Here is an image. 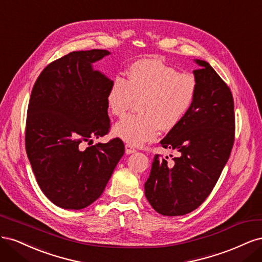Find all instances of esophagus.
<instances>
[{"label":"esophagus","mask_w":262,"mask_h":262,"mask_svg":"<svg viewBox=\"0 0 262 262\" xmlns=\"http://www.w3.org/2000/svg\"><path fill=\"white\" fill-rule=\"evenodd\" d=\"M134 152H137V149L134 148L132 145H130V144H126L125 145V153L126 154H132Z\"/></svg>","instance_id":"esophagus-1"}]
</instances>
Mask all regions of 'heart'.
<instances>
[{"label":"heart","mask_w":262,"mask_h":262,"mask_svg":"<svg viewBox=\"0 0 262 262\" xmlns=\"http://www.w3.org/2000/svg\"><path fill=\"white\" fill-rule=\"evenodd\" d=\"M198 93L196 78L157 59H142L129 68L128 80L117 75L107 94L112 115L122 118L136 100L139 115L119 121L114 134L130 145L155 140L160 128L169 131L191 109Z\"/></svg>","instance_id":"b5f03b06"}]
</instances>
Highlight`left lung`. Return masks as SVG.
Instances as JSON below:
<instances>
[{
    "label": "left lung",
    "mask_w": 262,
    "mask_h": 262,
    "mask_svg": "<svg viewBox=\"0 0 262 262\" xmlns=\"http://www.w3.org/2000/svg\"><path fill=\"white\" fill-rule=\"evenodd\" d=\"M198 93L191 109L161 144L179 152L175 162L156 154L145 196L162 215H185L207 199L231 155L235 139L234 99L208 62L195 59Z\"/></svg>",
    "instance_id": "8db88e82"
}]
</instances>
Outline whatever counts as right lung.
Here are the masks:
<instances>
[{"instance_id": "right-lung-1", "label": "right lung", "mask_w": 262, "mask_h": 262, "mask_svg": "<svg viewBox=\"0 0 262 262\" xmlns=\"http://www.w3.org/2000/svg\"><path fill=\"white\" fill-rule=\"evenodd\" d=\"M109 53L70 52L47 66L31 91L27 156L42 192L62 209L81 210L96 201L124 153L120 139L83 146L110 129L107 94L113 81L92 67Z\"/></svg>"}]
</instances>
